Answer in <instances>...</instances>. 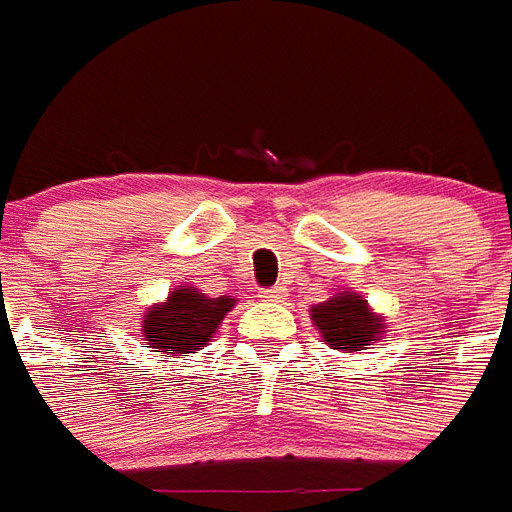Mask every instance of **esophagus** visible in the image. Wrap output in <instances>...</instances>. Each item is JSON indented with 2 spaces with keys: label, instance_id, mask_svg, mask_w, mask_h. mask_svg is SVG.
<instances>
[{
  "label": "esophagus",
  "instance_id": "34e87169",
  "mask_svg": "<svg viewBox=\"0 0 512 512\" xmlns=\"http://www.w3.org/2000/svg\"><path fill=\"white\" fill-rule=\"evenodd\" d=\"M260 300H263V303H284V300H287V289L284 287L260 289Z\"/></svg>",
  "mask_w": 512,
  "mask_h": 512
}]
</instances>
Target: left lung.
Instances as JSON below:
<instances>
[{"label": "left lung", "mask_w": 512, "mask_h": 512, "mask_svg": "<svg viewBox=\"0 0 512 512\" xmlns=\"http://www.w3.org/2000/svg\"><path fill=\"white\" fill-rule=\"evenodd\" d=\"M311 319L321 329V337L329 348L345 350V353L364 350V345L377 340L385 329L382 319L369 311L364 297L356 292H342L327 303L313 305Z\"/></svg>", "instance_id": "obj_1"}]
</instances>
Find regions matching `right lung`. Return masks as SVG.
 I'll use <instances>...</instances> for the list:
<instances>
[{
    "instance_id": "1",
    "label": "right lung",
    "mask_w": 512,
    "mask_h": 512,
    "mask_svg": "<svg viewBox=\"0 0 512 512\" xmlns=\"http://www.w3.org/2000/svg\"><path fill=\"white\" fill-rule=\"evenodd\" d=\"M233 303L236 300L225 295L207 297L191 287L175 289L167 303L148 308L143 337L148 340V348H159L156 353H193L207 345Z\"/></svg>"
}]
</instances>
